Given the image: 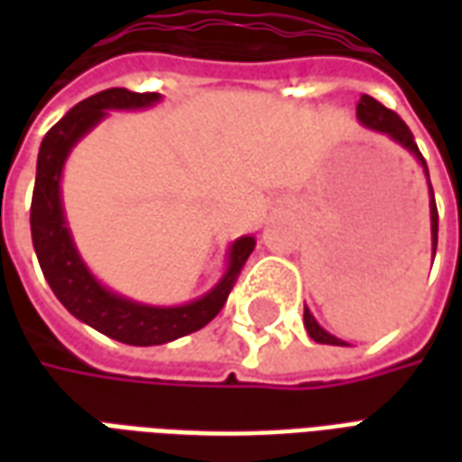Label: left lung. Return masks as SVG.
Wrapping results in <instances>:
<instances>
[{
  "mask_svg": "<svg viewBox=\"0 0 462 462\" xmlns=\"http://www.w3.org/2000/svg\"><path fill=\"white\" fill-rule=\"evenodd\" d=\"M356 118L361 125H366L371 131L383 133L388 135L391 141L398 143L401 148H406L418 162H420V168L426 172V182H428V195H430V245H433V257H436V245H438V210H436V198H433V188H430V175H428V165L423 161V155L418 151L416 141H413V133L408 131V125L401 118H398L391 108H386L383 104H378L376 98H371V96H361V101L356 106ZM304 329L310 334L311 339L319 341V344H331V346H348L346 341L337 339L334 334L319 327V321L314 319V314H311L307 307H304Z\"/></svg>",
  "mask_w": 462,
  "mask_h": 462,
  "instance_id": "left-lung-1",
  "label": "left lung"
}]
</instances>
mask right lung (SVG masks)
Here are the masks:
<instances>
[{
	"mask_svg": "<svg viewBox=\"0 0 462 462\" xmlns=\"http://www.w3.org/2000/svg\"><path fill=\"white\" fill-rule=\"evenodd\" d=\"M161 94H135L128 88H108L76 104L46 133L36 161L32 198V242L49 287L56 300L96 331L131 346H158L210 324L230 297L242 264L254 250V237L245 235L227 250V267L220 282L198 300L178 307H152L128 300L96 280L76 250L61 200V175L69 152L86 133L94 131L108 111H143L161 101Z\"/></svg>",
	"mask_w": 462,
	"mask_h": 462,
	"instance_id": "1",
	"label": "right lung"
}]
</instances>
